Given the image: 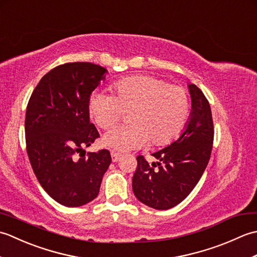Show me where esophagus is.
Returning <instances> with one entry per match:
<instances>
[{"instance_id":"34e87169","label":"esophagus","mask_w":257,"mask_h":257,"mask_svg":"<svg viewBox=\"0 0 257 257\" xmlns=\"http://www.w3.org/2000/svg\"><path fill=\"white\" fill-rule=\"evenodd\" d=\"M120 157H121V155L117 154V152H111V160H112V162H117L120 159Z\"/></svg>"}]
</instances>
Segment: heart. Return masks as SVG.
Instances as JSON below:
<instances>
[{"label":"heart","mask_w":257,"mask_h":257,"mask_svg":"<svg viewBox=\"0 0 257 257\" xmlns=\"http://www.w3.org/2000/svg\"><path fill=\"white\" fill-rule=\"evenodd\" d=\"M114 96L96 92L89 99L92 120L102 129L117 123L123 111L133 110L130 125L107 132L101 144L114 151L128 152L152 146L169 145L181 134L189 117L187 91L177 85L148 75L123 78L112 86Z\"/></svg>","instance_id":"b5f03b06"}]
</instances>
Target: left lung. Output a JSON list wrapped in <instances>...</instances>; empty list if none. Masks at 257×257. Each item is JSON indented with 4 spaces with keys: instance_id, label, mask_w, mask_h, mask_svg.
Masks as SVG:
<instances>
[{
    "instance_id": "obj_1",
    "label": "left lung",
    "mask_w": 257,
    "mask_h": 257,
    "mask_svg": "<svg viewBox=\"0 0 257 257\" xmlns=\"http://www.w3.org/2000/svg\"><path fill=\"white\" fill-rule=\"evenodd\" d=\"M191 112L181 136L152 154L151 165L137 157L133 190L141 203L168 210L182 202L194 189L209 163L214 129L210 103L194 84L188 85Z\"/></svg>"
}]
</instances>
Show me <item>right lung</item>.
I'll return each mask as SVG.
<instances>
[{
    "mask_svg": "<svg viewBox=\"0 0 257 257\" xmlns=\"http://www.w3.org/2000/svg\"><path fill=\"white\" fill-rule=\"evenodd\" d=\"M107 73L91 63L59 65L43 76L27 103L26 150L33 171L47 194L65 206L97 198L111 162L106 149L80 154L99 137L88 103Z\"/></svg>",
    "mask_w": 257,
    "mask_h": 257,
    "instance_id": "add662e5",
    "label": "right lung"
}]
</instances>
